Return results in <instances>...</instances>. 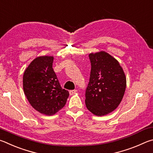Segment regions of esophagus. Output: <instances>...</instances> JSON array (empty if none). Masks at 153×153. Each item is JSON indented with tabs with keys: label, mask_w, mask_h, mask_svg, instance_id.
I'll use <instances>...</instances> for the list:
<instances>
[{
	"label": "esophagus",
	"mask_w": 153,
	"mask_h": 153,
	"mask_svg": "<svg viewBox=\"0 0 153 153\" xmlns=\"http://www.w3.org/2000/svg\"><path fill=\"white\" fill-rule=\"evenodd\" d=\"M77 92V90H76V89H74V90H71L69 91V94L71 95H74V93H76Z\"/></svg>",
	"instance_id": "obj_1"
}]
</instances>
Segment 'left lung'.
<instances>
[{
	"label": "left lung",
	"instance_id": "1",
	"mask_svg": "<svg viewBox=\"0 0 153 153\" xmlns=\"http://www.w3.org/2000/svg\"><path fill=\"white\" fill-rule=\"evenodd\" d=\"M91 70L85 93V104L97 116L108 115L116 109L124 97L126 77L116 58L105 51L91 53Z\"/></svg>",
	"mask_w": 153,
	"mask_h": 153
}]
</instances>
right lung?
Listing matches in <instances>:
<instances>
[{
  "label": "right lung",
  "mask_w": 153,
  "mask_h": 153,
  "mask_svg": "<svg viewBox=\"0 0 153 153\" xmlns=\"http://www.w3.org/2000/svg\"><path fill=\"white\" fill-rule=\"evenodd\" d=\"M53 57L38 56L27 67L23 76L24 93L40 114L52 116L65 105L69 93L62 89L52 68Z\"/></svg>",
  "instance_id": "right-lung-1"
}]
</instances>
